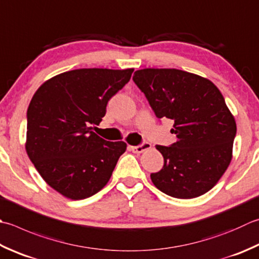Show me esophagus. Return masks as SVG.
<instances>
[{
    "mask_svg": "<svg viewBox=\"0 0 259 259\" xmlns=\"http://www.w3.org/2000/svg\"><path fill=\"white\" fill-rule=\"evenodd\" d=\"M150 147H151V145L148 143V141H143V143H141L138 146H131L130 149L133 150L134 153H136V154H140V153H143V151H145V150L150 149Z\"/></svg>",
    "mask_w": 259,
    "mask_h": 259,
    "instance_id": "1",
    "label": "esophagus"
}]
</instances>
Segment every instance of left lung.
Returning a JSON list of instances; mask_svg holds the SVG:
<instances>
[{
  "label": "left lung",
  "instance_id": "1",
  "mask_svg": "<svg viewBox=\"0 0 259 259\" xmlns=\"http://www.w3.org/2000/svg\"><path fill=\"white\" fill-rule=\"evenodd\" d=\"M134 82L158 119L174 120L176 143L157 145L164 166L154 185L176 199H193L213 187L229 166L237 134L219 89L211 80L175 68L137 70Z\"/></svg>",
  "mask_w": 259,
  "mask_h": 259
}]
</instances>
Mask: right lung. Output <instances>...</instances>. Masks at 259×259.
I'll return each instance as SVG.
<instances>
[{
	"label": "right lung",
	"mask_w": 259,
	"mask_h": 259,
	"mask_svg": "<svg viewBox=\"0 0 259 259\" xmlns=\"http://www.w3.org/2000/svg\"><path fill=\"white\" fill-rule=\"evenodd\" d=\"M134 69L80 68L59 74L34 93L27 111L25 149L46 183L72 200L108 183L126 145L93 133Z\"/></svg>",
	"instance_id": "obj_1"
}]
</instances>
